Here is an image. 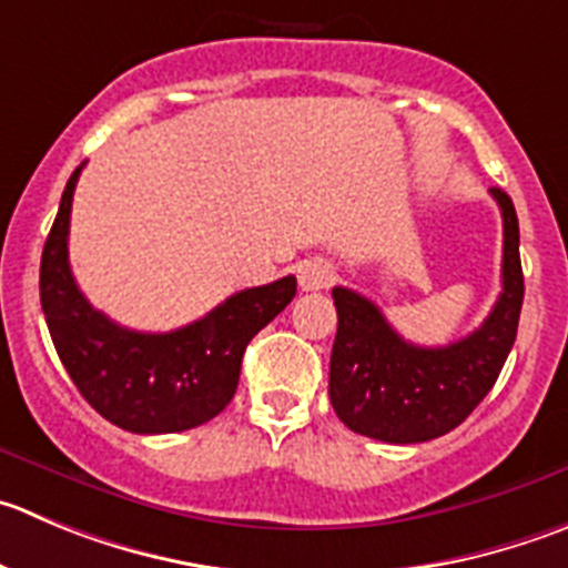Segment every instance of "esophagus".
I'll list each match as a JSON object with an SVG mask.
<instances>
[{
  "label": "esophagus",
  "mask_w": 568,
  "mask_h": 568,
  "mask_svg": "<svg viewBox=\"0 0 568 568\" xmlns=\"http://www.w3.org/2000/svg\"><path fill=\"white\" fill-rule=\"evenodd\" d=\"M337 273H334V264L326 258H310V262L301 264L298 270V284L304 293H317V290L332 287Z\"/></svg>",
  "instance_id": "esophagus-1"
}]
</instances>
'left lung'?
I'll return each mask as SVG.
<instances>
[{
	"label": "left lung",
	"instance_id": "left-lung-1",
	"mask_svg": "<svg viewBox=\"0 0 568 568\" xmlns=\"http://www.w3.org/2000/svg\"><path fill=\"white\" fill-rule=\"evenodd\" d=\"M499 203L501 293L483 326L449 345L407 343L379 306L359 293L334 287L337 337L328 368V398L351 432L385 443H424L460 426L488 396L516 343L524 301L518 258V217L513 200L490 189Z\"/></svg>",
	"mask_w": 568,
	"mask_h": 568
}]
</instances>
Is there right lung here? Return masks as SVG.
<instances>
[{
	"instance_id": "add662e5",
	"label": "right lung",
	"mask_w": 568,
	"mask_h": 568,
	"mask_svg": "<svg viewBox=\"0 0 568 568\" xmlns=\"http://www.w3.org/2000/svg\"><path fill=\"white\" fill-rule=\"evenodd\" d=\"M83 164L63 189L41 253V310L63 368L105 420L136 435L194 429L223 413L247 343L295 298V275L242 290L206 317L150 334L119 326L80 293L69 267V217Z\"/></svg>"
}]
</instances>
